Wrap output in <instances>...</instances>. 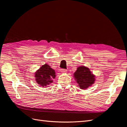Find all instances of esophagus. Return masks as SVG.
<instances>
[{
	"label": "esophagus",
	"instance_id": "1",
	"mask_svg": "<svg viewBox=\"0 0 127 127\" xmlns=\"http://www.w3.org/2000/svg\"><path fill=\"white\" fill-rule=\"evenodd\" d=\"M61 71L62 72L65 73V72H66L67 71V69H61Z\"/></svg>",
	"mask_w": 127,
	"mask_h": 127
}]
</instances>
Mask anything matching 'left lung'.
<instances>
[{
  "instance_id": "8db88e82",
  "label": "left lung",
  "mask_w": 127,
  "mask_h": 127,
  "mask_svg": "<svg viewBox=\"0 0 127 127\" xmlns=\"http://www.w3.org/2000/svg\"><path fill=\"white\" fill-rule=\"evenodd\" d=\"M74 75L79 87L82 90L91 86L95 79L94 75L92 74L89 68L84 66L78 67Z\"/></svg>"
}]
</instances>
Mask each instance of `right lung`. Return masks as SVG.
I'll return each instance as SVG.
<instances>
[{
  "label": "right lung",
  "instance_id": "1",
  "mask_svg": "<svg viewBox=\"0 0 127 127\" xmlns=\"http://www.w3.org/2000/svg\"><path fill=\"white\" fill-rule=\"evenodd\" d=\"M55 74V70L45 64L35 73L36 81L41 86H47L53 82L52 79L56 77Z\"/></svg>",
  "mask_w": 127,
  "mask_h": 127
}]
</instances>
